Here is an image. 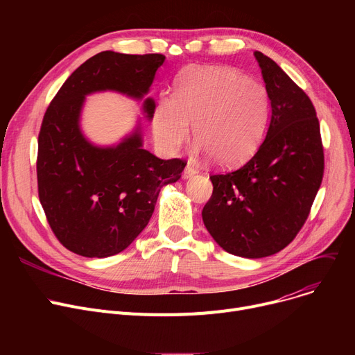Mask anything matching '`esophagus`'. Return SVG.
<instances>
[{
    "label": "esophagus",
    "instance_id": "34e87169",
    "mask_svg": "<svg viewBox=\"0 0 355 355\" xmlns=\"http://www.w3.org/2000/svg\"><path fill=\"white\" fill-rule=\"evenodd\" d=\"M196 174H198V170L197 168L193 165V164H187V166L184 168V178H190V177H193V175H196Z\"/></svg>",
    "mask_w": 355,
    "mask_h": 355
}]
</instances>
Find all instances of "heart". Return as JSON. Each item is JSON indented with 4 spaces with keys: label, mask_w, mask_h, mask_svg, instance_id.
Here are the masks:
<instances>
[{
    "label": "heart",
    "mask_w": 355,
    "mask_h": 355,
    "mask_svg": "<svg viewBox=\"0 0 355 355\" xmlns=\"http://www.w3.org/2000/svg\"><path fill=\"white\" fill-rule=\"evenodd\" d=\"M269 110L262 85L226 67L185 70L175 96L162 95L154 112L157 145L174 154L190 139L218 165H233L249 157L263 135Z\"/></svg>",
    "instance_id": "1"
}]
</instances>
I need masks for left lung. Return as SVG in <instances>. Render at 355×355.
Instances as JSON below:
<instances>
[{
    "instance_id": "obj_1",
    "label": "left lung",
    "mask_w": 355,
    "mask_h": 355,
    "mask_svg": "<svg viewBox=\"0 0 355 355\" xmlns=\"http://www.w3.org/2000/svg\"><path fill=\"white\" fill-rule=\"evenodd\" d=\"M270 123L256 154L240 168L210 175L202 221L226 252L259 259L285 249L300 233L324 177L320 121L306 93L260 51Z\"/></svg>"
}]
</instances>
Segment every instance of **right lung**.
Wrapping results in <instances>:
<instances>
[{
	"mask_svg": "<svg viewBox=\"0 0 355 355\" xmlns=\"http://www.w3.org/2000/svg\"><path fill=\"white\" fill-rule=\"evenodd\" d=\"M164 60L158 53H98L70 74L46 110L37 153L39 198L54 236L73 253L107 257L125 250L146 227L162 185L181 178L187 162L146 151L139 129L118 146L99 148L79 128L86 95L116 90L141 99ZM154 109L148 98L149 119Z\"/></svg>",
	"mask_w": 355,
	"mask_h": 355,
	"instance_id": "1",
	"label": "right lung"
}]
</instances>
